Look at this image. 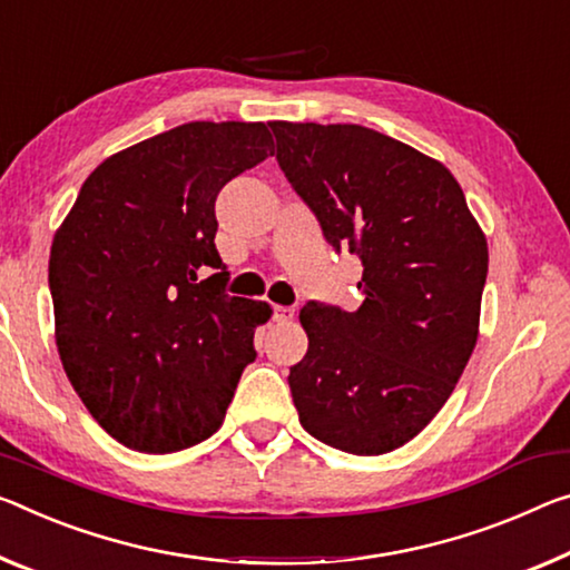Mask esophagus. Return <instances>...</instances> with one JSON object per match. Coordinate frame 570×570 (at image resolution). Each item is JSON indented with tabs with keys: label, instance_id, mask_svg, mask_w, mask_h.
Masks as SVG:
<instances>
[{
	"label": "esophagus",
	"instance_id": "esophagus-1",
	"mask_svg": "<svg viewBox=\"0 0 570 570\" xmlns=\"http://www.w3.org/2000/svg\"><path fill=\"white\" fill-rule=\"evenodd\" d=\"M274 320L276 322H292L294 320V306H274Z\"/></svg>",
	"mask_w": 570,
	"mask_h": 570
}]
</instances>
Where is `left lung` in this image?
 I'll return each mask as SVG.
<instances>
[{"label":"left lung","instance_id":"8db88e82","mask_svg":"<svg viewBox=\"0 0 570 570\" xmlns=\"http://www.w3.org/2000/svg\"><path fill=\"white\" fill-rule=\"evenodd\" d=\"M276 161L334 250L363 261L357 312L306 302L309 350L288 370L302 426L357 456L403 446L472 357L487 240L454 175L357 124L271 121Z\"/></svg>","mask_w":570,"mask_h":570}]
</instances>
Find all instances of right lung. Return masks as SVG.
I'll return each mask as SVG.
<instances>
[{
  "instance_id": "obj_1",
  "label": "right lung",
  "mask_w": 570,
  "mask_h": 570,
  "mask_svg": "<svg viewBox=\"0 0 570 570\" xmlns=\"http://www.w3.org/2000/svg\"><path fill=\"white\" fill-rule=\"evenodd\" d=\"M268 155L266 124H183L90 171L52 238L62 367L119 444H200L256 360L253 332L271 309L225 294L215 200Z\"/></svg>"
}]
</instances>
